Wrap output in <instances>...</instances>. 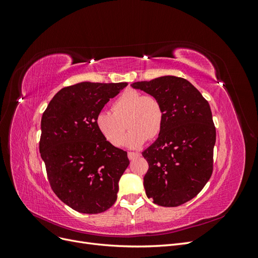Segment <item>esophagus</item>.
<instances>
[{"label":"esophagus","mask_w":258,"mask_h":258,"mask_svg":"<svg viewBox=\"0 0 258 258\" xmlns=\"http://www.w3.org/2000/svg\"><path fill=\"white\" fill-rule=\"evenodd\" d=\"M140 153H136V152H128V158L131 159H135L136 157H139Z\"/></svg>","instance_id":"obj_1"}]
</instances>
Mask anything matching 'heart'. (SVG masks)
<instances>
[{
    "label": "heart",
    "mask_w": 258,
    "mask_h": 258,
    "mask_svg": "<svg viewBox=\"0 0 258 258\" xmlns=\"http://www.w3.org/2000/svg\"><path fill=\"white\" fill-rule=\"evenodd\" d=\"M165 122V111L159 99L127 89L112 103V113L101 111L95 118L99 134L113 146H120L124 131L130 129L124 144L131 148L143 145L146 140L157 138Z\"/></svg>",
    "instance_id": "1"
}]
</instances>
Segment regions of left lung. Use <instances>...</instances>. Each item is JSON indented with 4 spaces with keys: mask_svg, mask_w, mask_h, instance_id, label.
<instances>
[{
    "mask_svg": "<svg viewBox=\"0 0 258 258\" xmlns=\"http://www.w3.org/2000/svg\"><path fill=\"white\" fill-rule=\"evenodd\" d=\"M157 97L165 111L158 139L142 153L146 196L161 207L191 200L213 172L216 131L208 101L185 79L161 76L131 85Z\"/></svg>",
    "mask_w": 258,
    "mask_h": 258,
    "instance_id": "obj_1",
    "label": "left lung"
}]
</instances>
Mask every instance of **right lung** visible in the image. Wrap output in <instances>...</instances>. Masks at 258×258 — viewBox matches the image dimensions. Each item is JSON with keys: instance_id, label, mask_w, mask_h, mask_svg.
I'll list each match as a JSON object with an SVG mask.
<instances>
[{"instance_id": "add662e5", "label": "right lung", "mask_w": 258, "mask_h": 258, "mask_svg": "<svg viewBox=\"0 0 258 258\" xmlns=\"http://www.w3.org/2000/svg\"><path fill=\"white\" fill-rule=\"evenodd\" d=\"M127 85L68 86L43 113L40 153L48 182L57 197L80 213L104 212L117 199L119 178L129 166L127 152L99 134L95 118Z\"/></svg>"}]
</instances>
